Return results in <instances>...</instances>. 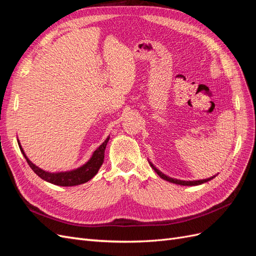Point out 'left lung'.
Masks as SVG:
<instances>
[{
  "label": "left lung",
  "instance_id": "1",
  "mask_svg": "<svg viewBox=\"0 0 256 256\" xmlns=\"http://www.w3.org/2000/svg\"><path fill=\"white\" fill-rule=\"evenodd\" d=\"M148 162H150V166L154 168V171L156 172V173L162 178V180H168V182H170L176 184H180V186H198V184H204V182H209V180H212V178H214V177L216 176V175H214V176H212V177L206 178V180H176V178H172V177L166 176V174H164L161 171H159V170H158L156 166H154L150 161H148Z\"/></svg>",
  "mask_w": 256,
  "mask_h": 256
}]
</instances>
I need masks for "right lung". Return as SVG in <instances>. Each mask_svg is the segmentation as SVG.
I'll list each match as a JSON object with an SVG mask.
<instances>
[{
	"label": "right lung",
	"mask_w": 256,
	"mask_h": 256,
	"mask_svg": "<svg viewBox=\"0 0 256 256\" xmlns=\"http://www.w3.org/2000/svg\"><path fill=\"white\" fill-rule=\"evenodd\" d=\"M109 140H110V136L106 138V141L100 145L94 152H92V157L90 158V160L86 162V164H84L83 166L76 168H74L72 171L56 172V173L47 172L44 171V170L35 166L33 162L26 157V154L24 150H23L19 140H18V144H19L21 152L23 154V156H24V158L28 161V166L38 176L42 178V180L51 182L53 184L62 186V187H72V186H78L84 182H88L98 173L100 166H102L104 164V150Z\"/></svg>",
	"instance_id": "add662e5"
}]
</instances>
